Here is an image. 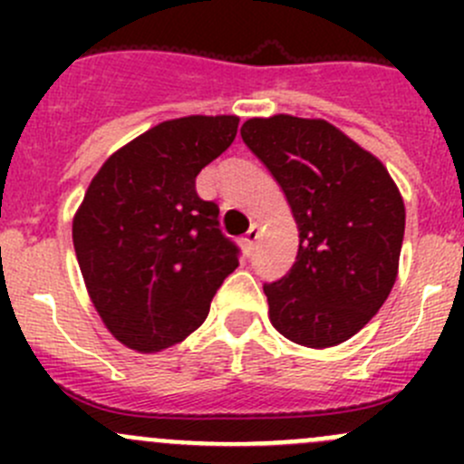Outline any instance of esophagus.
Returning <instances> with one entry per match:
<instances>
[{"label": "esophagus", "instance_id": "esophagus-1", "mask_svg": "<svg viewBox=\"0 0 464 464\" xmlns=\"http://www.w3.org/2000/svg\"><path fill=\"white\" fill-rule=\"evenodd\" d=\"M258 237H260L258 224H251V228L245 233V237H242V242H245L246 254H251V251H254V246H256V242H258Z\"/></svg>", "mask_w": 464, "mask_h": 464}]
</instances>
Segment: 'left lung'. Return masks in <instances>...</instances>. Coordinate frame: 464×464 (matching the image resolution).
Returning <instances> with one entry per match:
<instances>
[{
  "label": "left lung",
  "mask_w": 464,
  "mask_h": 464,
  "mask_svg": "<svg viewBox=\"0 0 464 464\" xmlns=\"http://www.w3.org/2000/svg\"><path fill=\"white\" fill-rule=\"evenodd\" d=\"M242 141L274 175L298 227V256L265 283L271 325L307 348L357 334L391 294L404 199L375 154L323 119H249Z\"/></svg>",
  "instance_id": "1"
}]
</instances>
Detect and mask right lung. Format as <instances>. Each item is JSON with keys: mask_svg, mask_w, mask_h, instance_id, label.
Listing matches in <instances>:
<instances>
[{"mask_svg": "<svg viewBox=\"0 0 464 464\" xmlns=\"http://www.w3.org/2000/svg\"><path fill=\"white\" fill-rule=\"evenodd\" d=\"M237 116L163 121L116 150L73 218V249L93 307L128 348L159 353L208 316L237 246L195 177L237 134Z\"/></svg>", "mask_w": 464, "mask_h": 464, "instance_id": "right-lung-1", "label": "right lung"}]
</instances>
